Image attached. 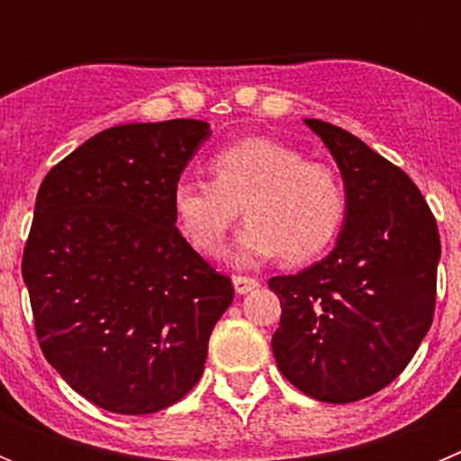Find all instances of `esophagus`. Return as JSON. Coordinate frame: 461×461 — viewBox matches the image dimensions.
<instances>
[{
	"label": "esophagus",
	"mask_w": 461,
	"mask_h": 461,
	"mask_svg": "<svg viewBox=\"0 0 461 461\" xmlns=\"http://www.w3.org/2000/svg\"><path fill=\"white\" fill-rule=\"evenodd\" d=\"M233 286H235V293H240V295H247V293H251L254 288L260 286V281L254 279V276H233Z\"/></svg>",
	"instance_id": "34e87169"
}]
</instances>
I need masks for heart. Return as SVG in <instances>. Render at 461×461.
Masks as SVG:
<instances>
[{
	"label": "heart",
	"mask_w": 461,
	"mask_h": 461,
	"mask_svg": "<svg viewBox=\"0 0 461 461\" xmlns=\"http://www.w3.org/2000/svg\"><path fill=\"white\" fill-rule=\"evenodd\" d=\"M210 177H182L173 207L195 249L219 256L244 207L247 228L233 247L238 266L281 256L300 266L332 247L348 214V191L332 166L307 161L272 138H247L212 157Z\"/></svg>",
	"instance_id": "heart-1"
}]
</instances>
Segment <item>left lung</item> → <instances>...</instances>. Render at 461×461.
<instances>
[{
    "instance_id": "8db88e82",
    "label": "left lung",
    "mask_w": 461,
    "mask_h": 461,
    "mask_svg": "<svg viewBox=\"0 0 461 461\" xmlns=\"http://www.w3.org/2000/svg\"><path fill=\"white\" fill-rule=\"evenodd\" d=\"M335 157L348 191L337 247L297 275L272 276L281 303L276 367L307 397L348 404L394 381L437 304V219L409 175L360 138L304 120Z\"/></svg>"
}]
</instances>
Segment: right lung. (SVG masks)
<instances>
[{
	"label": "right lung",
	"instance_id": "add662e5",
	"mask_svg": "<svg viewBox=\"0 0 461 461\" xmlns=\"http://www.w3.org/2000/svg\"><path fill=\"white\" fill-rule=\"evenodd\" d=\"M210 124H122L52 166L23 254L41 351L87 402L122 415L180 402L233 281L194 251L173 189Z\"/></svg>",
	"mask_w": 461,
	"mask_h": 461
}]
</instances>
